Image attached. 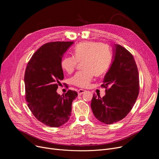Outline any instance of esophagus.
Here are the masks:
<instances>
[{"instance_id": "esophagus-1", "label": "esophagus", "mask_w": 159, "mask_h": 159, "mask_svg": "<svg viewBox=\"0 0 159 159\" xmlns=\"http://www.w3.org/2000/svg\"><path fill=\"white\" fill-rule=\"evenodd\" d=\"M85 91H86V90H84V89H79V90H78L77 93H78V95H81L82 94L84 93L85 92Z\"/></svg>"}]
</instances>
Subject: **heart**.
Returning a JSON list of instances; mask_svg holds the SVG:
<instances>
[{
	"label": "heart",
	"instance_id": "b5f03b06",
	"mask_svg": "<svg viewBox=\"0 0 159 159\" xmlns=\"http://www.w3.org/2000/svg\"><path fill=\"white\" fill-rule=\"evenodd\" d=\"M111 61V52L106 45L97 42L86 41L75 46L74 56H64L61 66L65 72L71 74L79 62H84L82 68L84 71L75 74L71 79V83L77 87L86 88L89 85L94 75L98 77L107 72Z\"/></svg>",
	"mask_w": 159,
	"mask_h": 159
}]
</instances>
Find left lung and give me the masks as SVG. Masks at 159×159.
I'll use <instances>...</instances> for the list:
<instances>
[{
    "mask_svg": "<svg viewBox=\"0 0 159 159\" xmlns=\"http://www.w3.org/2000/svg\"><path fill=\"white\" fill-rule=\"evenodd\" d=\"M113 46V61L101 85L106 88V95L101 98L93 94L91 102L96 119L106 124L124 119L139 93V71L134 58L122 46Z\"/></svg>",
    "mask_w": 159,
    "mask_h": 159,
    "instance_id": "8db88e82",
    "label": "left lung"
}]
</instances>
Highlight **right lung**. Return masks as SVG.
<instances>
[{
    "label": "right lung",
    "mask_w": 159,
    "mask_h": 159,
    "mask_svg": "<svg viewBox=\"0 0 159 159\" xmlns=\"http://www.w3.org/2000/svg\"><path fill=\"white\" fill-rule=\"evenodd\" d=\"M73 42H51L42 46L33 55L24 74L26 100L35 118L49 127H60L68 121L71 104L78 95L68 90L57 93L64 79L61 62L63 54Z\"/></svg>",
    "instance_id": "right-lung-1"
}]
</instances>
